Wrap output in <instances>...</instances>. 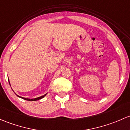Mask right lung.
<instances>
[{"label": "right lung", "mask_w": 130, "mask_h": 130, "mask_svg": "<svg viewBox=\"0 0 130 130\" xmlns=\"http://www.w3.org/2000/svg\"><path fill=\"white\" fill-rule=\"evenodd\" d=\"M47 95V94H45V95H43V96H40V97H38V98H34V99H28V98H24V97H21V96H18V95H17V96H19V97H20V98H22V99H24V100H27V101H37V100H40V99H42V98H43V97H44L45 96V95Z\"/></svg>", "instance_id": "1"}]
</instances>
